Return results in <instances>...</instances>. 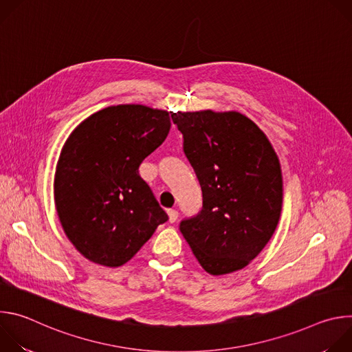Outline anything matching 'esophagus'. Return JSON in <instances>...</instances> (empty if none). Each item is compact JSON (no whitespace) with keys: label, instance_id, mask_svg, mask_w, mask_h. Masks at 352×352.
<instances>
[{"label":"esophagus","instance_id":"obj_1","mask_svg":"<svg viewBox=\"0 0 352 352\" xmlns=\"http://www.w3.org/2000/svg\"><path fill=\"white\" fill-rule=\"evenodd\" d=\"M167 214H168V221L170 223H175L177 219H178V212L175 209H168L167 210Z\"/></svg>","mask_w":352,"mask_h":352}]
</instances>
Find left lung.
<instances>
[{
	"label": "left lung",
	"mask_w": 352,
	"mask_h": 352,
	"mask_svg": "<svg viewBox=\"0 0 352 352\" xmlns=\"http://www.w3.org/2000/svg\"><path fill=\"white\" fill-rule=\"evenodd\" d=\"M202 188L200 212L179 223L213 276L243 269L270 241L281 214L283 177L266 135L239 113H171Z\"/></svg>",
	"instance_id": "left-lung-1"
}]
</instances>
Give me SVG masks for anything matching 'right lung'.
Listing matches in <instances>:
<instances>
[{
	"label": "right lung",
	"instance_id": "obj_1",
	"mask_svg": "<svg viewBox=\"0 0 352 352\" xmlns=\"http://www.w3.org/2000/svg\"><path fill=\"white\" fill-rule=\"evenodd\" d=\"M170 128L167 111L121 104L94 113L67 139L54 177L56 208L68 239L90 262L126 263L168 220L139 166Z\"/></svg>",
	"mask_w": 352,
	"mask_h": 352
}]
</instances>
